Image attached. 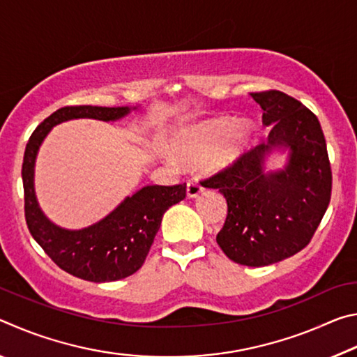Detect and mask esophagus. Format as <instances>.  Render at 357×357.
Instances as JSON below:
<instances>
[{
    "label": "esophagus",
    "instance_id": "esophagus-1",
    "mask_svg": "<svg viewBox=\"0 0 357 357\" xmlns=\"http://www.w3.org/2000/svg\"><path fill=\"white\" fill-rule=\"evenodd\" d=\"M203 190L204 189L202 187V184L195 179H192V181H189V183H187V197H189V198H197L198 195H202Z\"/></svg>",
    "mask_w": 357,
    "mask_h": 357
}]
</instances>
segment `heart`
<instances>
[{"mask_svg": "<svg viewBox=\"0 0 357 357\" xmlns=\"http://www.w3.org/2000/svg\"><path fill=\"white\" fill-rule=\"evenodd\" d=\"M253 140L247 121L234 124L231 118H213L187 126L173 137L170 149L184 167L204 165L211 172L225 170L244 155Z\"/></svg>", "mask_w": 357, "mask_h": 357, "instance_id": "1", "label": "heart"}]
</instances>
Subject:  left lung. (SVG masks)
Instances as JSON below:
<instances>
[{
	"instance_id": "8db88e82",
	"label": "left lung",
	"mask_w": 357,
	"mask_h": 357,
	"mask_svg": "<svg viewBox=\"0 0 357 357\" xmlns=\"http://www.w3.org/2000/svg\"><path fill=\"white\" fill-rule=\"evenodd\" d=\"M263 108L268 140L236 164L203 181L228 204L217 244L234 263L259 268L304 249L331 202L332 174L318 118L280 91L252 93ZM275 152L287 154L282 169L267 168Z\"/></svg>"
}]
</instances>
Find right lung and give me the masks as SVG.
Wrapping results in <instances>:
<instances>
[{
    "mask_svg": "<svg viewBox=\"0 0 357 357\" xmlns=\"http://www.w3.org/2000/svg\"><path fill=\"white\" fill-rule=\"evenodd\" d=\"M138 107H63L29 137L23 155L25 217L29 233L66 273L89 282L126 279L142 268L165 211L185 198V184L146 185L126 197L104 219L82 229L53 223L40 209L34 190V167L40 144L55 126L70 119L118 121Z\"/></svg>",
    "mask_w": 357,
    "mask_h": 357,
    "instance_id": "right-lung-1",
    "label": "right lung"
}]
</instances>
